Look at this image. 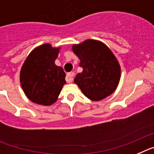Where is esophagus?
I'll return each mask as SVG.
<instances>
[{
	"instance_id": "34e87169",
	"label": "esophagus",
	"mask_w": 154,
	"mask_h": 154,
	"mask_svg": "<svg viewBox=\"0 0 154 154\" xmlns=\"http://www.w3.org/2000/svg\"><path fill=\"white\" fill-rule=\"evenodd\" d=\"M74 75H75V74H74V73H73V72H70V73H67V74H66V82H68V83L72 82L73 80V77H74Z\"/></svg>"
}]
</instances>
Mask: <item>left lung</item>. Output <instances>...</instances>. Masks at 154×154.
I'll use <instances>...</instances> for the list:
<instances>
[{
    "label": "left lung",
    "instance_id": "obj_1",
    "mask_svg": "<svg viewBox=\"0 0 154 154\" xmlns=\"http://www.w3.org/2000/svg\"><path fill=\"white\" fill-rule=\"evenodd\" d=\"M72 49L83 68L74 83L84 94L92 101H100L112 94L119 82L121 69L109 47L99 41L88 39L73 45Z\"/></svg>",
    "mask_w": 154,
    "mask_h": 154
}]
</instances>
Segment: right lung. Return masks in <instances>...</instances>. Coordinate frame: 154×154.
I'll return each instance as SVG.
<instances>
[{
	"instance_id": "1",
	"label": "right lung",
	"mask_w": 154,
	"mask_h": 154,
	"mask_svg": "<svg viewBox=\"0 0 154 154\" xmlns=\"http://www.w3.org/2000/svg\"><path fill=\"white\" fill-rule=\"evenodd\" d=\"M60 48L43 44L31 52L20 73L21 88L30 101L42 105H51L57 101L66 73L55 64Z\"/></svg>"
}]
</instances>
